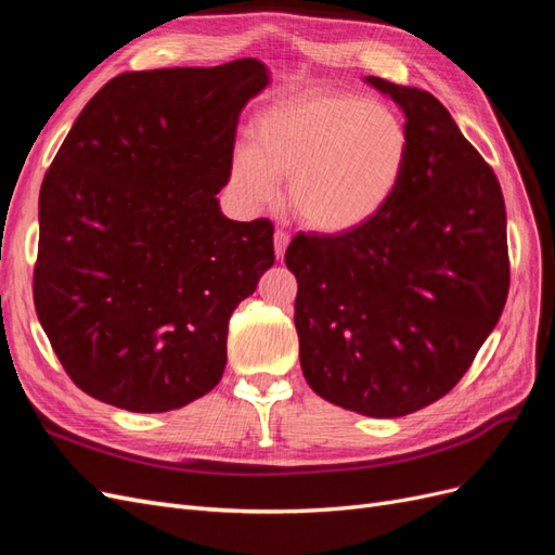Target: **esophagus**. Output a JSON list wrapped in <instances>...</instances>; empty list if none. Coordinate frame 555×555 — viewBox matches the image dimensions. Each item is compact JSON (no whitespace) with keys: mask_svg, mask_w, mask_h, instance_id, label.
<instances>
[{"mask_svg":"<svg viewBox=\"0 0 555 555\" xmlns=\"http://www.w3.org/2000/svg\"><path fill=\"white\" fill-rule=\"evenodd\" d=\"M289 233L287 231H282V229H278L275 231V236H273V245H275V257L278 259H282L284 257V251H287V247H289Z\"/></svg>","mask_w":555,"mask_h":555,"instance_id":"34e87169","label":"esophagus"}]
</instances>
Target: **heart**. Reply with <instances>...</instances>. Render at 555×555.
<instances>
[{"label": "heart", "instance_id": "heart-1", "mask_svg": "<svg viewBox=\"0 0 555 555\" xmlns=\"http://www.w3.org/2000/svg\"><path fill=\"white\" fill-rule=\"evenodd\" d=\"M408 164V129L365 96L308 92L259 115L255 147L233 155L231 178L251 208L273 204L289 178V208L310 229L349 233L373 222Z\"/></svg>", "mask_w": 555, "mask_h": 555}]
</instances>
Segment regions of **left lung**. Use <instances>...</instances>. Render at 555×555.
I'll return each instance as SVG.
<instances>
[{
	"label": "left lung",
	"mask_w": 555,
	"mask_h": 555,
	"mask_svg": "<svg viewBox=\"0 0 555 555\" xmlns=\"http://www.w3.org/2000/svg\"><path fill=\"white\" fill-rule=\"evenodd\" d=\"M405 115L408 164L365 227L298 233L294 324L310 389L393 418L449 393L495 328L509 292L507 212L491 166L426 90L363 78Z\"/></svg>",
	"instance_id": "8db88e82"
}]
</instances>
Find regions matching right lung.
Wrapping results in <instances>:
<instances>
[{
  "label": "right lung",
  "mask_w": 555,
  "mask_h": 555,
  "mask_svg": "<svg viewBox=\"0 0 555 555\" xmlns=\"http://www.w3.org/2000/svg\"><path fill=\"white\" fill-rule=\"evenodd\" d=\"M255 57L120 74L80 111L39 194L35 306L64 371L129 412L212 391L229 319L273 266V224L220 198Z\"/></svg>",
  "instance_id": "right-lung-1"
}]
</instances>
